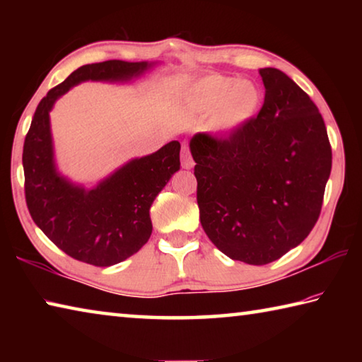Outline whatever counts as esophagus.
Wrapping results in <instances>:
<instances>
[{"mask_svg":"<svg viewBox=\"0 0 362 362\" xmlns=\"http://www.w3.org/2000/svg\"><path fill=\"white\" fill-rule=\"evenodd\" d=\"M180 158H182V168L183 169H192L194 166V161H193L192 155H189V148L187 145H182Z\"/></svg>","mask_w":362,"mask_h":362,"instance_id":"34e87169","label":"esophagus"}]
</instances>
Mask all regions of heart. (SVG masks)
<instances>
[{
	"label": "heart",
	"instance_id": "heart-1",
	"mask_svg": "<svg viewBox=\"0 0 362 362\" xmlns=\"http://www.w3.org/2000/svg\"><path fill=\"white\" fill-rule=\"evenodd\" d=\"M192 100L203 112L216 110V127L223 134L241 129L262 105V90L250 79L211 75L193 86Z\"/></svg>",
	"mask_w": 362,
	"mask_h": 362
}]
</instances>
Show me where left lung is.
Instances as JSON below:
<instances>
[{"mask_svg": "<svg viewBox=\"0 0 362 362\" xmlns=\"http://www.w3.org/2000/svg\"><path fill=\"white\" fill-rule=\"evenodd\" d=\"M259 73L257 118L225 140L201 132L189 140L201 225L218 250L249 265L278 260L310 235L332 169L313 100L281 70Z\"/></svg>", "mask_w": 362, "mask_h": 362, "instance_id": "8db88e82", "label": "left lung"}]
</instances>
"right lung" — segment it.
<instances>
[{"instance_id":"right-lung-1","label":"right lung","mask_w":362,"mask_h":362,"mask_svg":"<svg viewBox=\"0 0 362 362\" xmlns=\"http://www.w3.org/2000/svg\"><path fill=\"white\" fill-rule=\"evenodd\" d=\"M155 65L107 60L79 66L40 102L23 144L30 216L59 249L89 265H116L150 240V207L180 169V144L173 140L151 155L134 158L95 187L86 188L59 173L49 113L79 83H127Z\"/></svg>"}]
</instances>
